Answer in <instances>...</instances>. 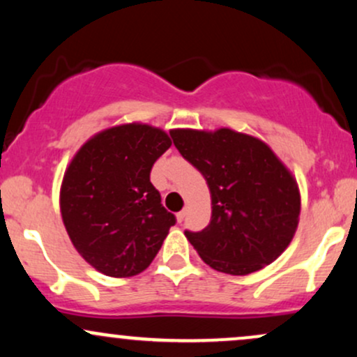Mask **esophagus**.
Listing matches in <instances>:
<instances>
[{"mask_svg":"<svg viewBox=\"0 0 357 357\" xmlns=\"http://www.w3.org/2000/svg\"><path fill=\"white\" fill-rule=\"evenodd\" d=\"M184 216H186V210L179 211V213H178V215H176V218H178V221H179V223H181V221L184 220Z\"/></svg>","mask_w":357,"mask_h":357,"instance_id":"obj_1","label":"esophagus"}]
</instances>
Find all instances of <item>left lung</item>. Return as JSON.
Instances as JSON below:
<instances>
[{
	"mask_svg": "<svg viewBox=\"0 0 357 357\" xmlns=\"http://www.w3.org/2000/svg\"><path fill=\"white\" fill-rule=\"evenodd\" d=\"M171 137L210 188V225L184 231L204 264L248 275L277 260L296 235L301 191L267 142L228 127L173 129Z\"/></svg>",
	"mask_w": 357,
	"mask_h": 357,
	"instance_id": "left-lung-1",
	"label": "left lung"
}]
</instances>
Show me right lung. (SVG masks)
<instances>
[{
  "instance_id": "1",
  "label": "right lung",
  "mask_w": 357,
  "mask_h": 357,
  "mask_svg": "<svg viewBox=\"0 0 357 357\" xmlns=\"http://www.w3.org/2000/svg\"><path fill=\"white\" fill-rule=\"evenodd\" d=\"M159 127L130 122L100 130L77 151L60 186V213L73 247L107 277L141 273L176 223L151 183L169 149Z\"/></svg>"
}]
</instances>
